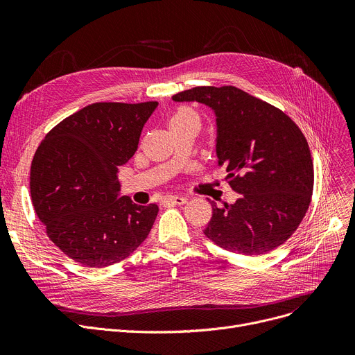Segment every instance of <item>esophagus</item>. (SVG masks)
Returning a JSON list of instances; mask_svg holds the SVG:
<instances>
[{"label":"esophagus","instance_id":"34e87169","mask_svg":"<svg viewBox=\"0 0 355 355\" xmlns=\"http://www.w3.org/2000/svg\"><path fill=\"white\" fill-rule=\"evenodd\" d=\"M187 198L180 197V196H168L162 200V204H184Z\"/></svg>","mask_w":355,"mask_h":355}]
</instances>
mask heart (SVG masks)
Instances as JSON below:
<instances>
[{
	"label": "heart",
	"instance_id": "heart-1",
	"mask_svg": "<svg viewBox=\"0 0 355 355\" xmlns=\"http://www.w3.org/2000/svg\"><path fill=\"white\" fill-rule=\"evenodd\" d=\"M190 121H194V122H198V116L196 112L190 107H180L175 114L173 115L171 121H170V125H175V123H181V122H190Z\"/></svg>",
	"mask_w": 355,
	"mask_h": 355
}]
</instances>
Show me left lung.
I'll list each match as a JSON object with an SVG mask.
<instances>
[{
	"mask_svg": "<svg viewBox=\"0 0 355 355\" xmlns=\"http://www.w3.org/2000/svg\"><path fill=\"white\" fill-rule=\"evenodd\" d=\"M200 102L217 116L218 165L240 198L213 207L204 229L223 249L256 256L295 233L311 204L313 164L305 135L285 112L234 86H197L173 96Z\"/></svg>",
	"mask_w": 355,
	"mask_h": 355,
	"instance_id": "obj_1",
	"label": "left lung"
}]
</instances>
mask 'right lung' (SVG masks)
Wrapping results in <instances>:
<instances>
[{
    "instance_id": "right-lung-1",
    "label": "right lung",
    "mask_w": 355,
    "mask_h": 355,
    "mask_svg": "<svg viewBox=\"0 0 355 355\" xmlns=\"http://www.w3.org/2000/svg\"><path fill=\"white\" fill-rule=\"evenodd\" d=\"M158 102H98L55 125L37 148L30 193L53 243L74 262L105 268L148 237L157 204L119 197L118 166L132 158Z\"/></svg>"
}]
</instances>
